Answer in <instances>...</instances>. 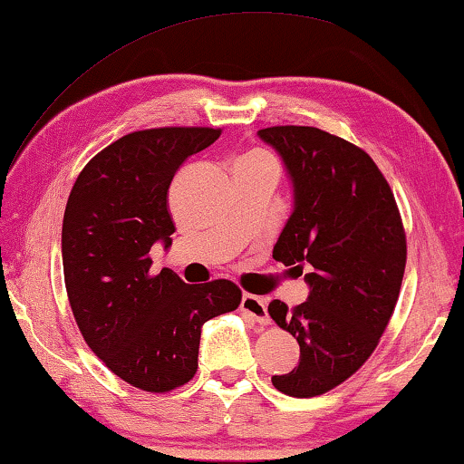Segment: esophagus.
I'll return each mask as SVG.
<instances>
[{
  "mask_svg": "<svg viewBox=\"0 0 464 464\" xmlns=\"http://www.w3.org/2000/svg\"><path fill=\"white\" fill-rule=\"evenodd\" d=\"M241 312H246L252 315V318L258 322V324H268L270 315L266 310V301L258 295H249V293H244L241 297Z\"/></svg>",
  "mask_w": 464,
  "mask_h": 464,
  "instance_id": "34e87169",
  "label": "esophagus"
}]
</instances>
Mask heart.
I'll return each mask as SVG.
<instances>
[{
    "label": "heart",
    "mask_w": 464,
    "mask_h": 464,
    "mask_svg": "<svg viewBox=\"0 0 464 464\" xmlns=\"http://www.w3.org/2000/svg\"><path fill=\"white\" fill-rule=\"evenodd\" d=\"M246 159H264V160H270L266 154H262V152H254V154H249V157H246Z\"/></svg>",
    "instance_id": "1"
}]
</instances>
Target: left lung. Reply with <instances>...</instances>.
Masks as SVG:
<instances>
[{
  "instance_id": "1",
  "label": "left lung",
  "mask_w": 464,
  "mask_h": 464,
  "mask_svg": "<svg viewBox=\"0 0 464 464\" xmlns=\"http://www.w3.org/2000/svg\"><path fill=\"white\" fill-rule=\"evenodd\" d=\"M281 157L293 210L275 260L295 266L310 295L295 310L270 301L268 314L299 343V363L272 384L297 399L353 376L372 355L399 299L407 241L392 189L370 154L307 126L258 130Z\"/></svg>"
}]
</instances>
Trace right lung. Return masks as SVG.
<instances>
[{
  "mask_svg": "<svg viewBox=\"0 0 464 464\" xmlns=\"http://www.w3.org/2000/svg\"><path fill=\"white\" fill-rule=\"evenodd\" d=\"M220 130L157 128L115 140L73 183L62 227L65 289L88 347L115 376L146 392L194 378L204 322L233 312L231 281L188 285L150 275V249L171 247L167 192L178 169Z\"/></svg>",
  "mask_w": 464,
  "mask_h": 464,
  "instance_id": "right-lung-1",
  "label": "right lung"
}]
</instances>
